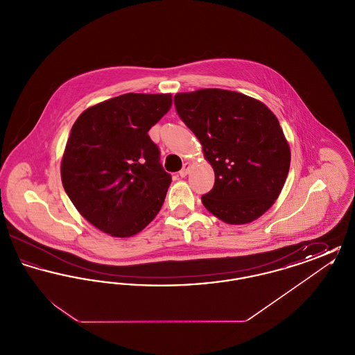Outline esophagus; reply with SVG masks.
<instances>
[{"label":"esophagus","mask_w":355,"mask_h":355,"mask_svg":"<svg viewBox=\"0 0 355 355\" xmlns=\"http://www.w3.org/2000/svg\"><path fill=\"white\" fill-rule=\"evenodd\" d=\"M189 170H190V164L185 162V164H184V168L180 170V175H181V177H186V175L189 174Z\"/></svg>","instance_id":"1"}]
</instances>
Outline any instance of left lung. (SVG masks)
I'll return each mask as SVG.
<instances>
[{
    "label": "left lung",
    "instance_id": "obj_1",
    "mask_svg": "<svg viewBox=\"0 0 355 355\" xmlns=\"http://www.w3.org/2000/svg\"><path fill=\"white\" fill-rule=\"evenodd\" d=\"M174 105L214 169L203 206L230 225L249 223L269 210L290 168V148L270 109L223 89L178 93Z\"/></svg>",
    "mask_w": 355,
    "mask_h": 355
}]
</instances>
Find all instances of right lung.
Wrapping results in <instances>:
<instances>
[{
    "label": "right lung",
    "instance_id": "add662e5",
    "mask_svg": "<svg viewBox=\"0 0 355 355\" xmlns=\"http://www.w3.org/2000/svg\"><path fill=\"white\" fill-rule=\"evenodd\" d=\"M170 106L171 94L128 93L86 109L71 128L62 185L85 220L109 236H135L162 207L171 175L148 132Z\"/></svg>",
    "mask_w": 355,
    "mask_h": 355
}]
</instances>
